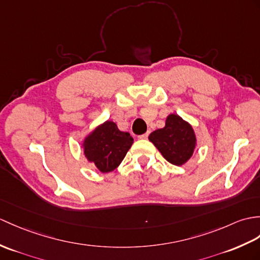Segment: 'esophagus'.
<instances>
[{
    "mask_svg": "<svg viewBox=\"0 0 260 260\" xmlns=\"http://www.w3.org/2000/svg\"><path fill=\"white\" fill-rule=\"evenodd\" d=\"M148 135H149V132L145 133V134L140 135V136H138V138H140V140H145V138H147V137H148Z\"/></svg>",
    "mask_w": 260,
    "mask_h": 260,
    "instance_id": "obj_1",
    "label": "esophagus"
}]
</instances>
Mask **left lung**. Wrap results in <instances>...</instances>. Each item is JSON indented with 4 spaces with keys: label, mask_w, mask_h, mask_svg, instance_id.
Segmentation results:
<instances>
[{
    "label": "left lung",
    "mask_w": 260,
    "mask_h": 260,
    "mask_svg": "<svg viewBox=\"0 0 260 260\" xmlns=\"http://www.w3.org/2000/svg\"><path fill=\"white\" fill-rule=\"evenodd\" d=\"M148 138L165 159L176 166L185 164L191 157L196 144L191 126L175 114L167 117L164 128L154 131Z\"/></svg>",
    "instance_id": "left-lung-1"
}]
</instances>
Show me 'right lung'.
<instances>
[{
  "label": "right lung",
  "instance_id": "obj_1",
  "mask_svg": "<svg viewBox=\"0 0 260 260\" xmlns=\"http://www.w3.org/2000/svg\"><path fill=\"white\" fill-rule=\"evenodd\" d=\"M127 132H120L115 123L107 120L99 126L84 142V153L102 173L115 170L133 144Z\"/></svg>",
  "mask_w": 260,
  "mask_h": 260
}]
</instances>
